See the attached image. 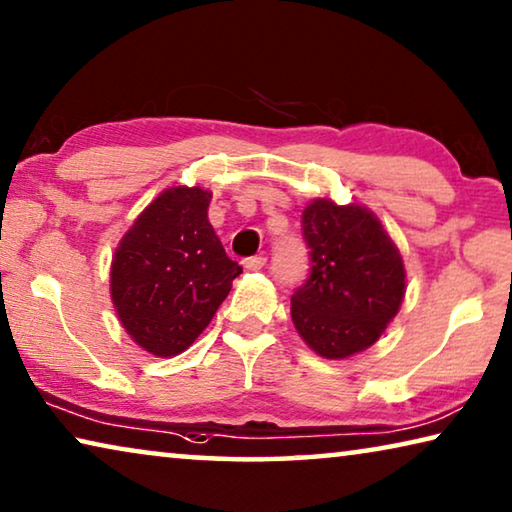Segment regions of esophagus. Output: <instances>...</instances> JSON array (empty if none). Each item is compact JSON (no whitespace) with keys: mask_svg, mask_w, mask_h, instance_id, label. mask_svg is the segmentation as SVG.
<instances>
[{"mask_svg":"<svg viewBox=\"0 0 512 512\" xmlns=\"http://www.w3.org/2000/svg\"><path fill=\"white\" fill-rule=\"evenodd\" d=\"M264 264H266V257H262V255H255V257L243 259V266H246L248 271H259Z\"/></svg>","mask_w":512,"mask_h":512,"instance_id":"esophagus-1","label":"esophagus"}]
</instances>
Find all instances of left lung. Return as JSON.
I'll use <instances>...</instances> for the list:
<instances>
[{
    "label": "left lung",
    "instance_id": "8db88e82",
    "mask_svg": "<svg viewBox=\"0 0 512 512\" xmlns=\"http://www.w3.org/2000/svg\"><path fill=\"white\" fill-rule=\"evenodd\" d=\"M310 276L292 294V322L312 352L342 361L375 345L398 315L407 271L381 220L363 204L317 197L303 209Z\"/></svg>",
    "mask_w": 512,
    "mask_h": 512
}]
</instances>
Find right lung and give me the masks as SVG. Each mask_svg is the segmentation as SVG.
Here are the masks:
<instances>
[{
    "label": "right lung",
    "instance_id": "obj_1",
    "mask_svg": "<svg viewBox=\"0 0 512 512\" xmlns=\"http://www.w3.org/2000/svg\"><path fill=\"white\" fill-rule=\"evenodd\" d=\"M209 202L211 190L200 186L165 188L112 255L114 312L135 345L158 358L193 345L241 273L213 232Z\"/></svg>",
    "mask_w": 512,
    "mask_h": 512
}]
</instances>
